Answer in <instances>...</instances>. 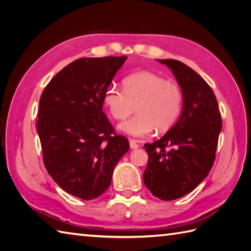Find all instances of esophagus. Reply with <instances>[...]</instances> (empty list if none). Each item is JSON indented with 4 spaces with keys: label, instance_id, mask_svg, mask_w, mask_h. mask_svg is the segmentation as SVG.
<instances>
[{
    "label": "esophagus",
    "instance_id": "34e87169",
    "mask_svg": "<svg viewBox=\"0 0 251 251\" xmlns=\"http://www.w3.org/2000/svg\"><path fill=\"white\" fill-rule=\"evenodd\" d=\"M139 146L137 144V142H136L135 140H133V139H131L130 140V148L132 149V150H135V149H137Z\"/></svg>",
    "mask_w": 251,
    "mask_h": 251
}]
</instances>
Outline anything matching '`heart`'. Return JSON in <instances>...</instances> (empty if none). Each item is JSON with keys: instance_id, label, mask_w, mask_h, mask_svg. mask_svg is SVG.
Here are the masks:
<instances>
[{"instance_id": "heart-1", "label": "heart", "mask_w": 251, "mask_h": 251, "mask_svg": "<svg viewBox=\"0 0 251 251\" xmlns=\"http://www.w3.org/2000/svg\"><path fill=\"white\" fill-rule=\"evenodd\" d=\"M125 89L111 85L104 91L103 102L113 118L124 120L135 111L136 115L119 125V130L136 138L148 137L155 127L166 131L176 123L182 109V92L174 82L151 72L127 76Z\"/></svg>"}]
</instances>
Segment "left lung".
<instances>
[{
  "label": "left lung",
  "mask_w": 251,
  "mask_h": 251,
  "mask_svg": "<svg viewBox=\"0 0 251 251\" xmlns=\"http://www.w3.org/2000/svg\"><path fill=\"white\" fill-rule=\"evenodd\" d=\"M174 74L183 105L178 121L162 137L144 144L149 155L143 181L157 198H181L198 186L215 161L222 120L208 83L176 59H157Z\"/></svg>",
  "instance_id": "8db88e82"
}]
</instances>
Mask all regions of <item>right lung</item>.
I'll use <instances>...</instances> for the list:
<instances>
[{
    "mask_svg": "<svg viewBox=\"0 0 251 251\" xmlns=\"http://www.w3.org/2000/svg\"><path fill=\"white\" fill-rule=\"evenodd\" d=\"M126 56L87 57L59 71L43 91L36 131L48 174L70 195L96 199L130 149L102 112L103 94Z\"/></svg>",
    "mask_w": 251,
    "mask_h": 251,
    "instance_id": "obj_1",
    "label": "right lung"
}]
</instances>
